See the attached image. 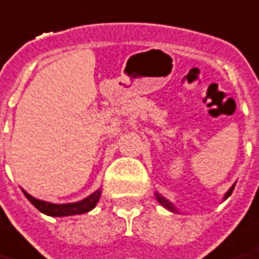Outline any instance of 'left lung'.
Masks as SVG:
<instances>
[{
  "label": "left lung",
  "instance_id": "8db88e82",
  "mask_svg": "<svg viewBox=\"0 0 259 259\" xmlns=\"http://www.w3.org/2000/svg\"><path fill=\"white\" fill-rule=\"evenodd\" d=\"M233 189H234V185L231 186L230 189H229V191L226 192V195H224V199H227V198H229V196H230L231 193H233ZM155 198H157V200L160 202V205L164 206L165 209H168V210H171V211H177V209L174 207L172 203H171L169 200H167V199H165V198H162L160 193H155Z\"/></svg>",
  "mask_w": 259,
  "mask_h": 259
}]
</instances>
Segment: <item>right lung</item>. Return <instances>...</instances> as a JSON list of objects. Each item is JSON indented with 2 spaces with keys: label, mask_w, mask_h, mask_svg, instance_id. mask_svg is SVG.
<instances>
[{
  "label": "right lung",
  "mask_w": 259,
  "mask_h": 259,
  "mask_svg": "<svg viewBox=\"0 0 259 259\" xmlns=\"http://www.w3.org/2000/svg\"><path fill=\"white\" fill-rule=\"evenodd\" d=\"M22 192L25 193V196L28 198V200L35 206L36 209L48 216H53V218H64V216H73V214H82L87 211L92 210L97 203H98L99 198H101V189L95 191L91 193L88 198L82 199L79 202L75 203H63V205H56V203H50V202H45L40 199H36L33 196H30L26 191Z\"/></svg>",
  "instance_id": "1"
}]
</instances>
